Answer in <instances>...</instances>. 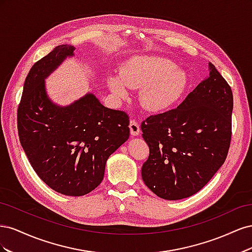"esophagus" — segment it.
<instances>
[{
  "mask_svg": "<svg viewBox=\"0 0 252 252\" xmlns=\"http://www.w3.org/2000/svg\"><path fill=\"white\" fill-rule=\"evenodd\" d=\"M129 129H130L131 135H139L141 133L140 125L135 120H130V123H129Z\"/></svg>",
  "mask_w": 252,
  "mask_h": 252,
  "instance_id": "esophagus-1",
  "label": "esophagus"
}]
</instances>
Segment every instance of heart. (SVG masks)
<instances>
[{
  "label": "heart",
  "mask_w": 252,
  "mask_h": 252,
  "mask_svg": "<svg viewBox=\"0 0 252 252\" xmlns=\"http://www.w3.org/2000/svg\"><path fill=\"white\" fill-rule=\"evenodd\" d=\"M119 77L110 75L107 85L111 93L125 97L126 87L141 88L140 98L145 108L164 110L177 103L188 85L185 69L170 60L156 56H140L129 59L120 67Z\"/></svg>",
  "instance_id": "heart-1"
}]
</instances>
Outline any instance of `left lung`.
<instances>
[{
    "instance_id": "obj_1",
    "label": "left lung",
    "mask_w": 252,
    "mask_h": 252,
    "mask_svg": "<svg viewBox=\"0 0 252 252\" xmlns=\"http://www.w3.org/2000/svg\"><path fill=\"white\" fill-rule=\"evenodd\" d=\"M209 77L177 108L142 122L149 157L142 179L164 200L191 196L207 184L225 162L231 141L233 95L209 63Z\"/></svg>"
}]
</instances>
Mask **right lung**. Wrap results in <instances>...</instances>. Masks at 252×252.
<instances>
[{"instance_id": "right-lung-1", "label": "right lung", "mask_w": 252, "mask_h": 252, "mask_svg": "<svg viewBox=\"0 0 252 252\" xmlns=\"http://www.w3.org/2000/svg\"><path fill=\"white\" fill-rule=\"evenodd\" d=\"M73 50L60 45L33 64L19 104L18 132L45 184L59 193L80 196L101 184L106 161L130 130L126 112L106 108L93 94L65 107L50 101L44 81Z\"/></svg>"}]
</instances>
